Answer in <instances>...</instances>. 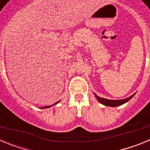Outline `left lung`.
<instances>
[{
    "instance_id": "left-lung-1",
    "label": "left lung",
    "mask_w": 150,
    "mask_h": 150,
    "mask_svg": "<svg viewBox=\"0 0 150 150\" xmlns=\"http://www.w3.org/2000/svg\"><path fill=\"white\" fill-rule=\"evenodd\" d=\"M95 96V98H97V100L100 102V104H102L103 105L108 106V107H118V106L122 105V104H125L126 102H128L130 99H132L133 98V96H134L135 94L132 95V96L128 97L127 98L122 99V100H109V99H106L104 98H100V97L98 96L96 94H94Z\"/></svg>"
}]
</instances>
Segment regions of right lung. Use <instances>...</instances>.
<instances>
[{"label":"right lung","mask_w":150,"mask_h":150,"mask_svg":"<svg viewBox=\"0 0 150 150\" xmlns=\"http://www.w3.org/2000/svg\"><path fill=\"white\" fill-rule=\"evenodd\" d=\"M59 101H57L56 103H55V104H52V105H50V106H46V107H43V108H49V107H52V106H53V105H55V104H58V103H59Z\"/></svg>","instance_id":"1"}]
</instances>
